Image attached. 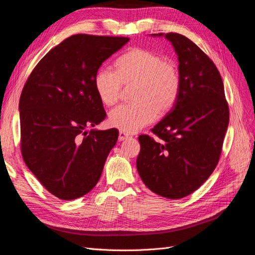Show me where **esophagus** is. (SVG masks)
I'll return each mask as SVG.
<instances>
[{"instance_id":"34e87169","label":"esophagus","mask_w":255,"mask_h":255,"mask_svg":"<svg viewBox=\"0 0 255 255\" xmlns=\"http://www.w3.org/2000/svg\"><path fill=\"white\" fill-rule=\"evenodd\" d=\"M128 138H129V135L127 134V133H125V132H122V130H120V132H119V140H120V141L127 140Z\"/></svg>"}]
</instances>
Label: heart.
Segmentation results:
<instances>
[{
	"mask_svg": "<svg viewBox=\"0 0 255 255\" xmlns=\"http://www.w3.org/2000/svg\"><path fill=\"white\" fill-rule=\"evenodd\" d=\"M123 85L135 86V102L120 105L110 114V125L126 133H134L172 109L181 91V75L176 65L158 54L134 48L116 60V71L100 69L95 88L101 101L112 106L117 103Z\"/></svg>",
	"mask_w": 255,
	"mask_h": 255,
	"instance_id": "b5f03b06",
	"label": "heart"
}]
</instances>
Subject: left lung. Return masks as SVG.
Returning <instances> with one entry per match:
<instances>
[{"label":"left lung","mask_w":255,"mask_h":255,"mask_svg":"<svg viewBox=\"0 0 255 255\" xmlns=\"http://www.w3.org/2000/svg\"><path fill=\"white\" fill-rule=\"evenodd\" d=\"M165 36L179 59L181 91L164 119L152 128L159 141L138 137L136 166L142 182L156 195L184 198L210 177L221 154L229 126V106L217 67L187 37Z\"/></svg>","instance_id":"8db88e82"}]
</instances>
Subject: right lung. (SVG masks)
I'll use <instances>...</instances> for the list:
<instances>
[{
  "label": "right lung",
  "mask_w": 255,
  "mask_h": 255,
  "mask_svg": "<svg viewBox=\"0 0 255 255\" xmlns=\"http://www.w3.org/2000/svg\"><path fill=\"white\" fill-rule=\"evenodd\" d=\"M128 40L69 37L37 64L22 89V157L44 188L61 200L80 198L96 186L117 142V128H86L106 117L95 88L99 68Z\"/></svg>",
  "instance_id": "obj_1"
}]
</instances>
